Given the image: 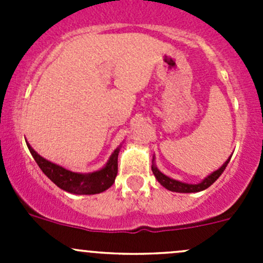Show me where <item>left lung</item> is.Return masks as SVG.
I'll return each instance as SVG.
<instances>
[{"label":"left lung","mask_w":263,"mask_h":263,"mask_svg":"<svg viewBox=\"0 0 263 263\" xmlns=\"http://www.w3.org/2000/svg\"><path fill=\"white\" fill-rule=\"evenodd\" d=\"M230 158H232V155L227 159V161H225V163L222 164V165L220 166L217 171L213 172L210 176H208L206 178H203L200 183H196V184L177 181V179H173V178H171V177L165 176L164 173H161V172L158 169V166L155 165V163H154V158H153V165H151V171H153L154 176H155V178L158 179V182L160 183L163 187H165L166 190L172 191V192H179V193H195V192H200V191H203V190H206V188L210 187V185L213 184V183L216 181L220 176H221L222 172L225 171L228 163L230 161Z\"/></svg>","instance_id":"1"}]
</instances>
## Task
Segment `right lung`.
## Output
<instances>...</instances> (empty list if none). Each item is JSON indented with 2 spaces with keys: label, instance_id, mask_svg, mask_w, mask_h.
Segmentation results:
<instances>
[{
  "label": "right lung",
  "instance_id": "1",
  "mask_svg": "<svg viewBox=\"0 0 263 263\" xmlns=\"http://www.w3.org/2000/svg\"><path fill=\"white\" fill-rule=\"evenodd\" d=\"M26 145L39 168L50 181L61 190L73 193V195H97V193L104 192L115 183L117 173H118V154L121 150V145L113 151L109 160L102 169L91 172V173H76V172L68 171L39 155L29 142H26Z\"/></svg>",
  "mask_w": 263,
  "mask_h": 263
}]
</instances>
